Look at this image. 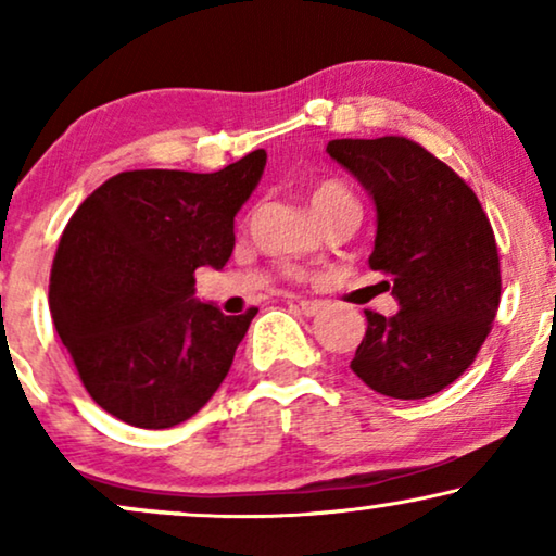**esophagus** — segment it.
<instances>
[{"mask_svg": "<svg viewBox=\"0 0 556 556\" xmlns=\"http://www.w3.org/2000/svg\"><path fill=\"white\" fill-rule=\"evenodd\" d=\"M295 306H299L303 316H316L318 311L324 308V303L321 301H295Z\"/></svg>", "mask_w": 556, "mask_h": 556, "instance_id": "obj_1", "label": "esophagus"}]
</instances>
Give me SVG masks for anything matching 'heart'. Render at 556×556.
Segmentation results:
<instances>
[{
  "label": "heart",
  "mask_w": 556,
  "mask_h": 556,
  "mask_svg": "<svg viewBox=\"0 0 556 556\" xmlns=\"http://www.w3.org/2000/svg\"><path fill=\"white\" fill-rule=\"evenodd\" d=\"M339 197H349L346 187L339 185L337 179H324V181H318V185L314 187V192H311V204L318 207V204L339 200Z\"/></svg>",
  "instance_id": "b5f03b06"
}]
</instances>
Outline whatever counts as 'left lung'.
Segmentation results:
<instances>
[{
  "label": "left lung",
  "instance_id": "left-lung-1",
  "mask_svg": "<svg viewBox=\"0 0 556 556\" xmlns=\"http://www.w3.org/2000/svg\"><path fill=\"white\" fill-rule=\"evenodd\" d=\"M331 159L377 207L369 268L390 276L394 316L367 314L354 375L394 400L453 384L491 333L501 301L498 248L473 189L405 136L333 139Z\"/></svg>",
  "mask_w": 556,
  "mask_h": 556
}]
</instances>
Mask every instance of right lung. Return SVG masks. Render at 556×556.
I'll return each mask as SVG.
<instances>
[{"label":"right lung","instance_id":"right-lung-1","mask_svg":"<svg viewBox=\"0 0 556 556\" xmlns=\"http://www.w3.org/2000/svg\"><path fill=\"white\" fill-rule=\"evenodd\" d=\"M263 149L212 174L121 172L75 210L50 270V314L96 405L164 430L207 405L257 308L225 316L194 299V270H223Z\"/></svg>","mask_w":556,"mask_h":556}]
</instances>
